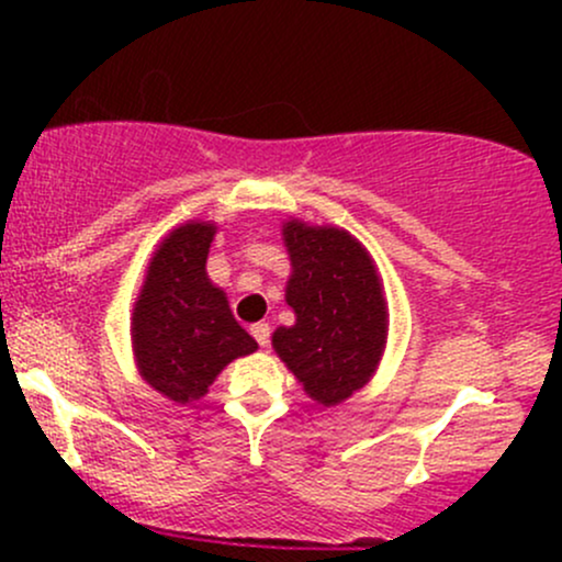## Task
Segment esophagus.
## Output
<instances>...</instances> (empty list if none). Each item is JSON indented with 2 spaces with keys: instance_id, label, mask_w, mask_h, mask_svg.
I'll return each instance as SVG.
<instances>
[{
  "instance_id": "esophagus-1",
  "label": "esophagus",
  "mask_w": 562,
  "mask_h": 562,
  "mask_svg": "<svg viewBox=\"0 0 562 562\" xmlns=\"http://www.w3.org/2000/svg\"><path fill=\"white\" fill-rule=\"evenodd\" d=\"M250 335H254L256 344H259V346H269V338H272V327H269V322H256V325L250 327Z\"/></svg>"
}]
</instances>
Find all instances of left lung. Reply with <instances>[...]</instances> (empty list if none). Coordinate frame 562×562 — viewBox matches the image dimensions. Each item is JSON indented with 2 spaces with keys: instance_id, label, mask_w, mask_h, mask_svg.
Returning <instances> with one entry per match:
<instances>
[{
  "instance_id": "8db88e82",
  "label": "left lung",
  "mask_w": 562,
  "mask_h": 562,
  "mask_svg": "<svg viewBox=\"0 0 562 562\" xmlns=\"http://www.w3.org/2000/svg\"><path fill=\"white\" fill-rule=\"evenodd\" d=\"M293 327L272 346L314 402L333 406L370 380L385 348V301L370 254L344 229L288 222Z\"/></svg>"
}]
</instances>
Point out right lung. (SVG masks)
<instances>
[{"mask_svg":"<svg viewBox=\"0 0 562 562\" xmlns=\"http://www.w3.org/2000/svg\"><path fill=\"white\" fill-rule=\"evenodd\" d=\"M214 232L205 222L173 229L153 256L134 306L142 378L177 404L195 402L232 359L259 348L205 277Z\"/></svg>","mask_w":562,"mask_h":562,"instance_id":"right-lung-1","label":"right lung"}]
</instances>
